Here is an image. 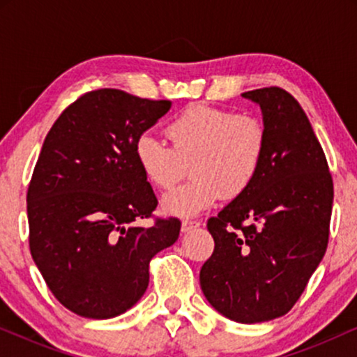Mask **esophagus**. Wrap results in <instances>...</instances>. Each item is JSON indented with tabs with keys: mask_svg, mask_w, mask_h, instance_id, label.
<instances>
[{
	"mask_svg": "<svg viewBox=\"0 0 357 357\" xmlns=\"http://www.w3.org/2000/svg\"><path fill=\"white\" fill-rule=\"evenodd\" d=\"M199 227H202V223H199V221H196V220H183L181 231L183 233H188V231L195 230V228H199Z\"/></svg>",
	"mask_w": 357,
	"mask_h": 357,
	"instance_id": "obj_1",
	"label": "esophagus"
}]
</instances>
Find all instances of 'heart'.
Returning a JSON list of instances; mask_svg holds the SVG:
<instances>
[{"label": "heart", "instance_id": "heart-1", "mask_svg": "<svg viewBox=\"0 0 357 357\" xmlns=\"http://www.w3.org/2000/svg\"><path fill=\"white\" fill-rule=\"evenodd\" d=\"M167 147L149 136L134 146V158L146 181L171 190L190 167L191 181L162 198V210L195 216L218 202L247 195L267 158L268 132L258 117L192 104L165 126Z\"/></svg>", "mask_w": 357, "mask_h": 357}]
</instances>
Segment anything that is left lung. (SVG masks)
Segmentation results:
<instances>
[{
    "mask_svg": "<svg viewBox=\"0 0 357 357\" xmlns=\"http://www.w3.org/2000/svg\"><path fill=\"white\" fill-rule=\"evenodd\" d=\"M241 96L264 114L267 158L247 195L208 220L215 250L202 267L199 284L225 317L255 324L289 312L321 264L334 184L296 97L280 87Z\"/></svg>",
    "mask_w": 357,
    "mask_h": 357,
    "instance_id": "8db88e82",
    "label": "left lung"
}]
</instances>
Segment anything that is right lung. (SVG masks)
I'll return each instance as SVG.
<instances>
[{"label": "right lung", "mask_w": 357, "mask_h": 357, "mask_svg": "<svg viewBox=\"0 0 357 357\" xmlns=\"http://www.w3.org/2000/svg\"><path fill=\"white\" fill-rule=\"evenodd\" d=\"M171 109L124 90L72 102L45 137L28 184L30 252L61 305L89 319L124 314L144 296L149 261L174 243L178 218H155L158 199L134 146Z\"/></svg>", "instance_id": "right-lung-1"}]
</instances>
